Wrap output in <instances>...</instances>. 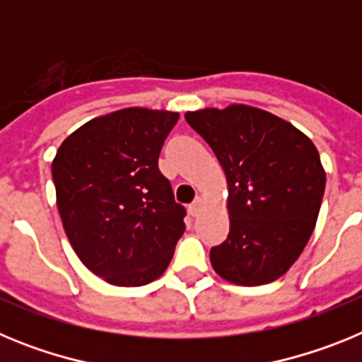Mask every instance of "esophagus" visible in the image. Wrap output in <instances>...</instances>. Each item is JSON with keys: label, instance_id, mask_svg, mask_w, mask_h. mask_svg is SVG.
Returning a JSON list of instances; mask_svg holds the SVG:
<instances>
[{"label": "esophagus", "instance_id": "34e87169", "mask_svg": "<svg viewBox=\"0 0 362 362\" xmlns=\"http://www.w3.org/2000/svg\"><path fill=\"white\" fill-rule=\"evenodd\" d=\"M188 210H190V214L194 217L199 216V212H201V210H203V197L197 196L196 201H194V203H192L190 206H188Z\"/></svg>", "mask_w": 362, "mask_h": 362}]
</instances>
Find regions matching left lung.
<instances>
[{
    "instance_id": "8db88e82",
    "label": "left lung",
    "mask_w": 362,
    "mask_h": 362,
    "mask_svg": "<svg viewBox=\"0 0 362 362\" xmlns=\"http://www.w3.org/2000/svg\"><path fill=\"white\" fill-rule=\"evenodd\" d=\"M228 183L230 232L210 250L223 279L259 286L279 279L308 243L325 194L321 158L303 132L246 105L188 112Z\"/></svg>"
}]
</instances>
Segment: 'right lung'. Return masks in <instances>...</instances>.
Instances as JSON below:
<instances>
[{"label": "right lung", "instance_id": "obj_1", "mask_svg": "<svg viewBox=\"0 0 362 362\" xmlns=\"http://www.w3.org/2000/svg\"><path fill=\"white\" fill-rule=\"evenodd\" d=\"M179 114L124 108L95 117L62 143L52 163L57 210L74 252L116 286H143L172 261L183 204L158 166Z\"/></svg>", "mask_w": 362, "mask_h": 362}]
</instances>
